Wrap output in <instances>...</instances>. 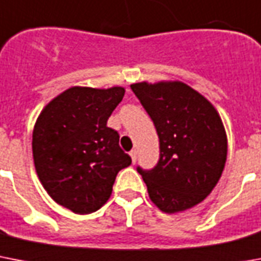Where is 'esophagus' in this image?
<instances>
[{"label":"esophagus","mask_w":261,"mask_h":261,"mask_svg":"<svg viewBox=\"0 0 261 261\" xmlns=\"http://www.w3.org/2000/svg\"><path fill=\"white\" fill-rule=\"evenodd\" d=\"M129 155H130V158H132L133 163H136V160H137V151H136V149H132V151L129 152Z\"/></svg>","instance_id":"34e87169"}]
</instances>
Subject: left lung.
<instances>
[{
  "label": "left lung",
  "instance_id": "left-lung-1",
  "mask_svg": "<svg viewBox=\"0 0 261 261\" xmlns=\"http://www.w3.org/2000/svg\"><path fill=\"white\" fill-rule=\"evenodd\" d=\"M159 136V160L137 167L151 201L166 213L190 209L205 199L224 171L228 143L214 106L182 82L130 85Z\"/></svg>",
  "mask_w": 261,
  "mask_h": 261
}]
</instances>
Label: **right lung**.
Segmentation results:
<instances>
[{"label": "right lung", "mask_w": 261, "mask_h": 261, "mask_svg": "<svg viewBox=\"0 0 261 261\" xmlns=\"http://www.w3.org/2000/svg\"><path fill=\"white\" fill-rule=\"evenodd\" d=\"M122 87H71L54 98L32 135L35 168L49 197L74 213L89 214L109 199L118 171L132 159L118 145L108 118Z\"/></svg>", "instance_id": "add662e5"}]
</instances>
